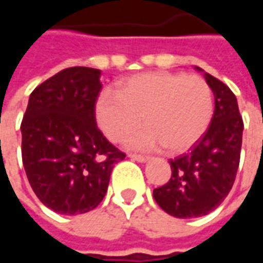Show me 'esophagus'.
Here are the masks:
<instances>
[{
	"instance_id": "1",
	"label": "esophagus",
	"mask_w": 263,
	"mask_h": 263,
	"mask_svg": "<svg viewBox=\"0 0 263 263\" xmlns=\"http://www.w3.org/2000/svg\"><path fill=\"white\" fill-rule=\"evenodd\" d=\"M129 158L137 162H146L149 160V156H145V155H138V154H129Z\"/></svg>"
}]
</instances>
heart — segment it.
I'll return each mask as SVG.
<instances>
[{"instance_id": "1", "label": "heart", "mask_w": 263, "mask_h": 263, "mask_svg": "<svg viewBox=\"0 0 263 263\" xmlns=\"http://www.w3.org/2000/svg\"><path fill=\"white\" fill-rule=\"evenodd\" d=\"M214 112L213 91L203 77L152 71L120 81L118 91L105 90L97 98L96 118L104 135L117 142L132 132L126 145L134 149L166 146L180 154L200 141Z\"/></svg>"}]
</instances>
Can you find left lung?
I'll return each instance as SVG.
<instances>
[{"instance_id": "left-lung-1", "label": "left lung", "mask_w": 263, "mask_h": 263, "mask_svg": "<svg viewBox=\"0 0 263 263\" xmlns=\"http://www.w3.org/2000/svg\"><path fill=\"white\" fill-rule=\"evenodd\" d=\"M204 79L215 104L209 129L189 154L169 160V182L154 190L160 209L177 218H196L217 209L232 189L239 166L243 122L237 97L214 76L204 73Z\"/></svg>"}]
</instances>
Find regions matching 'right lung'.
Instances as JSON below:
<instances>
[{
  "label": "right lung",
  "mask_w": 263,
  "mask_h": 263,
  "mask_svg": "<svg viewBox=\"0 0 263 263\" xmlns=\"http://www.w3.org/2000/svg\"><path fill=\"white\" fill-rule=\"evenodd\" d=\"M101 71L69 67L31 92L22 132V163L32 190L48 209L84 214L101 203L115 163L125 154L96 122Z\"/></svg>",
  "instance_id": "add662e5"
}]
</instances>
